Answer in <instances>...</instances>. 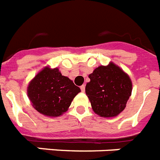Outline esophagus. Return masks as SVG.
I'll return each mask as SVG.
<instances>
[{"mask_svg": "<svg viewBox=\"0 0 160 160\" xmlns=\"http://www.w3.org/2000/svg\"><path fill=\"white\" fill-rule=\"evenodd\" d=\"M81 91L82 92H85V85H82L81 86Z\"/></svg>", "mask_w": 160, "mask_h": 160, "instance_id": "esophagus-1", "label": "esophagus"}]
</instances>
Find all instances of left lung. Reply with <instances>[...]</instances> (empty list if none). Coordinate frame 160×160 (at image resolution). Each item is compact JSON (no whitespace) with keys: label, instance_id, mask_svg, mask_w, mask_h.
Segmentation results:
<instances>
[{"label":"left lung","instance_id":"left-lung-1","mask_svg":"<svg viewBox=\"0 0 160 160\" xmlns=\"http://www.w3.org/2000/svg\"><path fill=\"white\" fill-rule=\"evenodd\" d=\"M88 77L85 91L96 114L105 118L120 114L132 92L130 77L113 62L99 66Z\"/></svg>","mask_w":160,"mask_h":160}]
</instances>
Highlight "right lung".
Wrapping results in <instances>:
<instances>
[{
    "label": "right lung",
    "mask_w": 160,
    "mask_h": 160,
    "mask_svg": "<svg viewBox=\"0 0 160 160\" xmlns=\"http://www.w3.org/2000/svg\"><path fill=\"white\" fill-rule=\"evenodd\" d=\"M80 92V88L68 77L62 76L57 68H44L27 88L28 98L34 109L44 116L53 117L67 112Z\"/></svg>",
    "instance_id": "1"
}]
</instances>
